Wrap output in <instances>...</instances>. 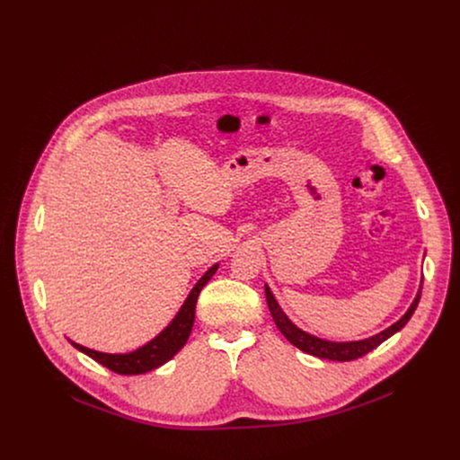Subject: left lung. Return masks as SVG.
<instances>
[{
  "label": "left lung",
  "instance_id": "1",
  "mask_svg": "<svg viewBox=\"0 0 460 460\" xmlns=\"http://www.w3.org/2000/svg\"><path fill=\"white\" fill-rule=\"evenodd\" d=\"M420 293H422V284H420V289L413 300V304L410 305V309L406 311V314L397 320L393 325H389L387 330H384L382 333L375 335V337H369L366 341H357V342H330V341H322L318 337H313L302 330H298V327L286 316V313L280 309L279 302L275 300L271 289L266 286V300H268V305H270V311H271V316L277 323V327L280 330V333L293 344L296 346L298 349H302L304 353H309L313 357H318V358H327V360H339V362H349V360H355V358H360L364 357L366 353L373 351L376 346H380L384 341H387L391 335H395L397 332H401L402 327L408 323V320L411 318V314L415 313L417 305H419V300H420Z\"/></svg>",
  "mask_w": 460,
  "mask_h": 460
}]
</instances>
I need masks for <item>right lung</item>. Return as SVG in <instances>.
<instances>
[{
  "label": "right lung",
  "mask_w": 460,
  "mask_h": 460,
  "mask_svg": "<svg viewBox=\"0 0 460 460\" xmlns=\"http://www.w3.org/2000/svg\"><path fill=\"white\" fill-rule=\"evenodd\" d=\"M218 264H215L199 282L192 288L189 293L187 300L183 302L181 309L174 316V320L165 327V330L153 339L149 344L142 346L140 349L133 353H125V355H109V353H100L89 348H84L76 342H71L76 349L82 353L89 355L107 369L118 373V375H142L147 371H153L171 360L187 342L192 323H194V309H196V300H199V295L202 288L211 280V277L217 273Z\"/></svg>",
  "instance_id": "1"
}]
</instances>
